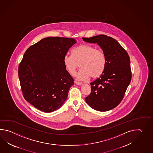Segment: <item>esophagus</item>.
Returning <instances> with one entry per match:
<instances>
[{
    "label": "esophagus",
    "mask_w": 153,
    "mask_h": 153,
    "mask_svg": "<svg viewBox=\"0 0 153 153\" xmlns=\"http://www.w3.org/2000/svg\"><path fill=\"white\" fill-rule=\"evenodd\" d=\"M75 84L78 85H81L82 83L81 82H78V81H75Z\"/></svg>",
    "instance_id": "obj_1"
}]
</instances>
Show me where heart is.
Returning <instances> with one entry per match:
<instances>
[{
	"label": "heart",
	"mask_w": 153,
	"mask_h": 153,
	"mask_svg": "<svg viewBox=\"0 0 153 153\" xmlns=\"http://www.w3.org/2000/svg\"><path fill=\"white\" fill-rule=\"evenodd\" d=\"M65 68L72 75H75L79 65L81 69L76 75L79 80L89 78L96 79L103 73L106 66V57L104 52L94 46L82 44L72 50V55H65L63 57Z\"/></svg>",
	"instance_id": "obj_1"
}]
</instances>
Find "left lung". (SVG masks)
<instances>
[{"label":"left lung","instance_id":"8db88e82","mask_svg":"<svg viewBox=\"0 0 153 153\" xmlns=\"http://www.w3.org/2000/svg\"><path fill=\"white\" fill-rule=\"evenodd\" d=\"M85 42L97 43L106 57L103 73L90 83L91 92L85 98L96 111H106L116 107L124 98L132 73L130 57L115 39L105 35L82 38Z\"/></svg>","mask_w":153,"mask_h":153}]
</instances>
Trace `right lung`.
<instances>
[{"instance_id": "add662e5", "label": "right lung", "mask_w": 153, "mask_h": 153, "mask_svg": "<svg viewBox=\"0 0 153 153\" xmlns=\"http://www.w3.org/2000/svg\"><path fill=\"white\" fill-rule=\"evenodd\" d=\"M76 42L73 38L48 37L26 50L19 77L23 97L36 109L52 112L66 100L74 79L65 69L63 57Z\"/></svg>"}]
</instances>
